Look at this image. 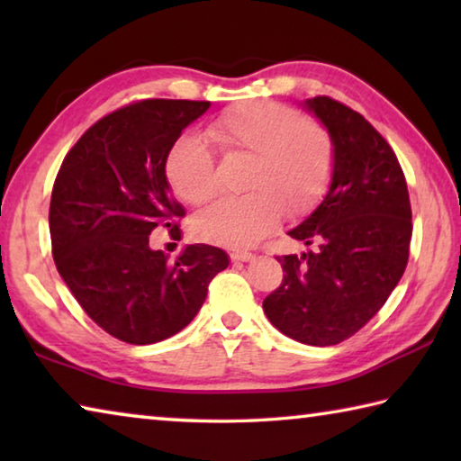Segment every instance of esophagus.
I'll list each match as a JSON object with an SVG mask.
<instances>
[{"instance_id":"esophagus-1","label":"esophagus","mask_w":461,"mask_h":461,"mask_svg":"<svg viewBox=\"0 0 461 461\" xmlns=\"http://www.w3.org/2000/svg\"><path fill=\"white\" fill-rule=\"evenodd\" d=\"M254 260L252 252H233L231 254V262H249Z\"/></svg>"}]
</instances>
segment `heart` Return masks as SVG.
<instances>
[{"label": "heart", "instance_id": "1", "mask_svg": "<svg viewBox=\"0 0 461 461\" xmlns=\"http://www.w3.org/2000/svg\"><path fill=\"white\" fill-rule=\"evenodd\" d=\"M223 152L249 156L238 197H225L193 217V236L225 248H249L276 228L280 212L299 217L313 209L330 186L335 167L333 138L323 123L303 118L278 101H246L209 123ZM170 189L189 205L217 193L215 156L205 140L183 134L165 160Z\"/></svg>", "mask_w": 461, "mask_h": 461}]
</instances>
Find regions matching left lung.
<instances>
[{
  "instance_id": "1",
  "label": "left lung",
  "mask_w": 461,
  "mask_h": 461,
  "mask_svg": "<svg viewBox=\"0 0 461 461\" xmlns=\"http://www.w3.org/2000/svg\"><path fill=\"white\" fill-rule=\"evenodd\" d=\"M303 105L331 134L335 167L323 201L288 231L313 249L278 258L283 283L262 307L278 331L325 348L362 330L399 285L411 201L396 154L364 115L325 95Z\"/></svg>"
}]
</instances>
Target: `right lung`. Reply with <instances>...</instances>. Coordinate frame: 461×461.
Returning <instances> with one entry per match:
<instances>
[{"label":"right lung","mask_w":461,"mask_h":461,"mask_svg":"<svg viewBox=\"0 0 461 461\" xmlns=\"http://www.w3.org/2000/svg\"><path fill=\"white\" fill-rule=\"evenodd\" d=\"M209 101L144 99L105 115L62 160L50 197L59 275L93 321L134 346L170 338L193 321L221 248L193 244L175 262L150 248L156 228L178 233L185 215L165 175L170 146Z\"/></svg>","instance_id":"add662e5"}]
</instances>
